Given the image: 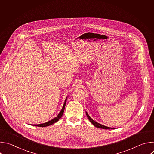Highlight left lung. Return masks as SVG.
Listing matches in <instances>:
<instances>
[{
	"label": "left lung",
	"mask_w": 154,
	"mask_h": 154,
	"mask_svg": "<svg viewBox=\"0 0 154 154\" xmlns=\"http://www.w3.org/2000/svg\"><path fill=\"white\" fill-rule=\"evenodd\" d=\"M86 114L87 117L88 118L90 121L95 127H97V128H103V129H113V128H111V127H106V126H105V125H102V124H100L97 123V122H96V121H94L93 119H92V118L88 115V114L87 113V112H86Z\"/></svg>",
	"instance_id": "1"
}]
</instances>
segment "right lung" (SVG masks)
Masks as SVG:
<instances>
[{
    "instance_id": "1",
    "label": "right lung",
    "mask_w": 154,
    "mask_h": 154,
    "mask_svg": "<svg viewBox=\"0 0 154 154\" xmlns=\"http://www.w3.org/2000/svg\"><path fill=\"white\" fill-rule=\"evenodd\" d=\"M66 99L65 100V102L64 103V105H63V106L61 109V112H60V113L58 114V115L57 116V117L54 118L53 119L46 122V123H44V124H36V125H35V126H38V127H46V126H49V125H51L52 124H53L54 123H55L56 122H57L59 119H60L64 113V108H65V105H66Z\"/></svg>"
}]
</instances>
